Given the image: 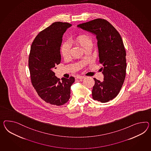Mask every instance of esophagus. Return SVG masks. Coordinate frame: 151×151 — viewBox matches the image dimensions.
<instances>
[{
	"label": "esophagus",
	"instance_id": "1",
	"mask_svg": "<svg viewBox=\"0 0 151 151\" xmlns=\"http://www.w3.org/2000/svg\"><path fill=\"white\" fill-rule=\"evenodd\" d=\"M85 78L84 76H78L77 78L79 79H84Z\"/></svg>",
	"mask_w": 151,
	"mask_h": 151
}]
</instances>
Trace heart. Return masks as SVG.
<instances>
[{
	"instance_id": "obj_1",
	"label": "heart",
	"mask_w": 151,
	"mask_h": 151,
	"mask_svg": "<svg viewBox=\"0 0 151 151\" xmlns=\"http://www.w3.org/2000/svg\"><path fill=\"white\" fill-rule=\"evenodd\" d=\"M74 42L79 45L84 50L86 47H92V40L88 35H78L74 40ZM70 44L67 42L63 43L60 47V52L62 57L64 58H67L70 56Z\"/></svg>"
}]
</instances>
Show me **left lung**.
Masks as SVG:
<instances>
[{
	"instance_id": "8db88e82",
	"label": "left lung",
	"mask_w": 151,
	"mask_h": 151,
	"mask_svg": "<svg viewBox=\"0 0 151 151\" xmlns=\"http://www.w3.org/2000/svg\"><path fill=\"white\" fill-rule=\"evenodd\" d=\"M78 27L96 35L99 62L104 81L93 78L92 96L102 103L112 100L118 95L124 83L127 69L126 51L119 32L107 20L97 19L79 24Z\"/></svg>"
}]
</instances>
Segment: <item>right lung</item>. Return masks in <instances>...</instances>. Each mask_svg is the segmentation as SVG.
Returning <instances> with one entry per match:
<instances>
[{"instance_id": "1", "label": "right lung", "mask_w": 151, "mask_h": 151, "mask_svg": "<svg viewBox=\"0 0 151 151\" xmlns=\"http://www.w3.org/2000/svg\"><path fill=\"white\" fill-rule=\"evenodd\" d=\"M71 24L56 22L41 31L31 45L28 66L32 84L40 98L47 103L61 106L70 97V86L75 79L56 77L54 70L60 63L62 37Z\"/></svg>"}]
</instances>
